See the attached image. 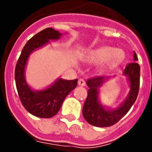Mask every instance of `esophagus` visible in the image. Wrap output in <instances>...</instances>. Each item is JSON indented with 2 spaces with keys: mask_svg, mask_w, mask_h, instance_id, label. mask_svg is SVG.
I'll return each instance as SVG.
<instances>
[{
  "mask_svg": "<svg viewBox=\"0 0 152 152\" xmlns=\"http://www.w3.org/2000/svg\"><path fill=\"white\" fill-rule=\"evenodd\" d=\"M85 84H86V83H85V81H84V79H82V78L79 79L78 80V85L79 86H85Z\"/></svg>",
  "mask_w": 152,
  "mask_h": 152,
  "instance_id": "obj_1",
  "label": "esophagus"
}]
</instances>
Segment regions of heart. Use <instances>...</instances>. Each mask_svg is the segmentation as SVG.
I'll list each match as a JSON object with an SVG mask.
<instances>
[{"instance_id":"b5f03b06","label":"heart","mask_w":152,"mask_h":152,"mask_svg":"<svg viewBox=\"0 0 152 152\" xmlns=\"http://www.w3.org/2000/svg\"><path fill=\"white\" fill-rule=\"evenodd\" d=\"M123 51L118 50L110 46H102L91 50L86 56V61L91 64L103 62V68H110L119 64L124 59Z\"/></svg>"}]
</instances>
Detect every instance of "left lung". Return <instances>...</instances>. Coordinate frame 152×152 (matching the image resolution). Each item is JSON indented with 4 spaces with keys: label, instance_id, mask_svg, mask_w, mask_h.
<instances>
[{
    "label": "left lung",
    "instance_id": "1",
    "mask_svg": "<svg viewBox=\"0 0 152 152\" xmlns=\"http://www.w3.org/2000/svg\"><path fill=\"white\" fill-rule=\"evenodd\" d=\"M138 57L134 52V61L129 63L124 74L129 77L130 92L122 105L113 110H107L98 101V88L104 81V77H91L87 80L88 96L83 107V116L89 124L97 127H108L116 124L126 115L136 100L140 85V66L136 62Z\"/></svg>",
    "mask_w": 152,
    "mask_h": 152
}]
</instances>
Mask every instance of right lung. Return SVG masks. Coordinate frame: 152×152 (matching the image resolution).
Wrapping results in <instances>:
<instances>
[{"label":"right lung","mask_w":152,"mask_h":152,"mask_svg":"<svg viewBox=\"0 0 152 152\" xmlns=\"http://www.w3.org/2000/svg\"><path fill=\"white\" fill-rule=\"evenodd\" d=\"M61 33L52 28H46L33 36L23 48L15 68V81L19 97L23 106L32 115L40 118H51L59 111L68 94L76 88L77 79H58L49 88L33 91L27 85L24 77V70L31 52L50 39H59Z\"/></svg>","instance_id":"add662e5"}]
</instances>
